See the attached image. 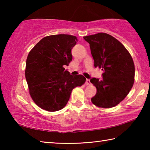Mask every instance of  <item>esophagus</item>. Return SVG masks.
<instances>
[{"mask_svg":"<svg viewBox=\"0 0 150 150\" xmlns=\"http://www.w3.org/2000/svg\"><path fill=\"white\" fill-rule=\"evenodd\" d=\"M90 84H91V82H90V79H86L85 85H89Z\"/></svg>","mask_w":150,"mask_h":150,"instance_id":"obj_1","label":"esophagus"}]
</instances>
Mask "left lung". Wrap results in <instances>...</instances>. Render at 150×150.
Returning <instances> with one entry per match:
<instances>
[{
	"instance_id": "obj_1",
	"label": "left lung",
	"mask_w": 150,
	"mask_h": 150,
	"mask_svg": "<svg viewBox=\"0 0 150 150\" xmlns=\"http://www.w3.org/2000/svg\"><path fill=\"white\" fill-rule=\"evenodd\" d=\"M90 45L95 67L103 71V78L90 80L96 88L91 102L109 108L122 101L132 88L135 67L132 57L121 42L106 33L84 36Z\"/></svg>"
}]
</instances>
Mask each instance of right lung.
<instances>
[{"label":"right lung","mask_w":150,"mask_h":150,"mask_svg":"<svg viewBox=\"0 0 150 150\" xmlns=\"http://www.w3.org/2000/svg\"><path fill=\"white\" fill-rule=\"evenodd\" d=\"M77 41L74 35H48L29 52L25 77L30 96L43 110L55 112L63 108L73 88L85 83L84 76L71 75L64 68L72 61L71 50Z\"/></svg>","instance_id":"add662e5"}]
</instances>
